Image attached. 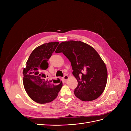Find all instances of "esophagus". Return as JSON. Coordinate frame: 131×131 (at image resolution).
<instances>
[{
    "label": "esophagus",
    "instance_id": "34e87169",
    "mask_svg": "<svg viewBox=\"0 0 131 131\" xmlns=\"http://www.w3.org/2000/svg\"><path fill=\"white\" fill-rule=\"evenodd\" d=\"M68 78H69V77L68 76V75H64V76L63 77V79H64V80H68Z\"/></svg>",
    "mask_w": 131,
    "mask_h": 131
}]
</instances>
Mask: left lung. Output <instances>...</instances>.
<instances>
[{"label":"left lung","instance_id":"1","mask_svg":"<svg viewBox=\"0 0 131 131\" xmlns=\"http://www.w3.org/2000/svg\"><path fill=\"white\" fill-rule=\"evenodd\" d=\"M55 52H62L71 62L78 83L75 96L82 101H91L101 96L106 85L108 72L104 61L92 46L81 41L69 40L59 43Z\"/></svg>","mask_w":131,"mask_h":131}]
</instances>
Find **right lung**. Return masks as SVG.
I'll return each mask as SVG.
<instances>
[{
  "instance_id": "1",
  "label": "right lung",
  "mask_w": 131,
  "mask_h": 131,
  "mask_svg": "<svg viewBox=\"0 0 131 131\" xmlns=\"http://www.w3.org/2000/svg\"><path fill=\"white\" fill-rule=\"evenodd\" d=\"M59 44L54 41L38 46L31 53L23 69V83L29 97L38 103L45 104L53 101L62 86V82L49 80L44 74L49 67L47 62Z\"/></svg>"
}]
</instances>
